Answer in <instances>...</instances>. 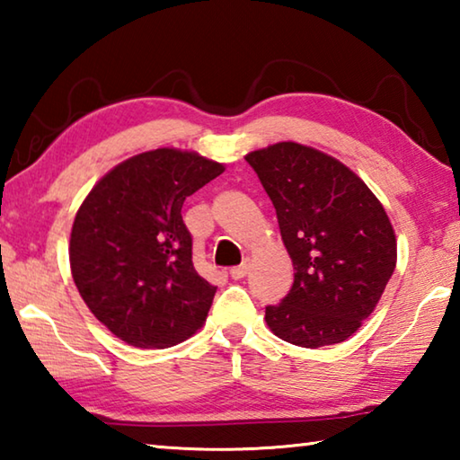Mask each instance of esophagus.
Segmentation results:
<instances>
[{
  "label": "esophagus",
  "instance_id": "1",
  "mask_svg": "<svg viewBox=\"0 0 460 460\" xmlns=\"http://www.w3.org/2000/svg\"><path fill=\"white\" fill-rule=\"evenodd\" d=\"M247 271H249V266H247V263H241V266L231 268V270H229V274H231V278H233V279H241V278H245V276H247Z\"/></svg>",
  "mask_w": 460,
  "mask_h": 460
}]
</instances>
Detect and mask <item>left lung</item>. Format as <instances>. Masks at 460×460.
<instances>
[{
	"instance_id": "left-lung-1",
	"label": "left lung",
	"mask_w": 460,
	"mask_h": 460,
	"mask_svg": "<svg viewBox=\"0 0 460 460\" xmlns=\"http://www.w3.org/2000/svg\"><path fill=\"white\" fill-rule=\"evenodd\" d=\"M274 202L294 284L266 323L292 345H334L359 329L395 270L385 208L353 170L314 147L279 142L245 155Z\"/></svg>"
}]
</instances>
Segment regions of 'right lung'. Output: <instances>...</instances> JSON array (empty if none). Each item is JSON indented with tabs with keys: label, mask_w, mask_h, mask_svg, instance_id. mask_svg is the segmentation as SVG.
<instances>
[{
	"label": "right lung",
	"mask_w": 460,
	"mask_h": 460,
	"mask_svg": "<svg viewBox=\"0 0 460 460\" xmlns=\"http://www.w3.org/2000/svg\"><path fill=\"white\" fill-rule=\"evenodd\" d=\"M223 170L158 147L107 172L76 211L73 279L97 321L128 345L172 347L205 323L217 288L194 270L182 205Z\"/></svg>",
	"instance_id": "1"
}]
</instances>
